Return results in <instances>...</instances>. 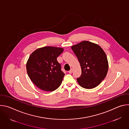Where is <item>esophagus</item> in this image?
<instances>
[{
  "instance_id": "obj_1",
  "label": "esophagus",
  "mask_w": 129,
  "mask_h": 129,
  "mask_svg": "<svg viewBox=\"0 0 129 129\" xmlns=\"http://www.w3.org/2000/svg\"><path fill=\"white\" fill-rule=\"evenodd\" d=\"M68 72H69V73H71L73 72V69L71 68V69H70Z\"/></svg>"
}]
</instances>
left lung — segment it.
Wrapping results in <instances>:
<instances>
[{
    "instance_id": "8db88e82",
    "label": "left lung",
    "mask_w": 129,
    "mask_h": 129,
    "mask_svg": "<svg viewBox=\"0 0 129 129\" xmlns=\"http://www.w3.org/2000/svg\"><path fill=\"white\" fill-rule=\"evenodd\" d=\"M80 62L82 73L77 78L79 85L86 89L98 86L105 78L108 62L103 49L98 44L83 41L71 46Z\"/></svg>"
}]
</instances>
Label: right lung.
Segmentation results:
<instances>
[{"label":"right lung","instance_id":"add662e5","mask_svg":"<svg viewBox=\"0 0 129 129\" xmlns=\"http://www.w3.org/2000/svg\"><path fill=\"white\" fill-rule=\"evenodd\" d=\"M60 47L45 46L35 50L26 63L28 76L40 89L52 91L61 85L64 73L57 58L63 51Z\"/></svg>","mask_w":129,"mask_h":129}]
</instances>
